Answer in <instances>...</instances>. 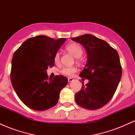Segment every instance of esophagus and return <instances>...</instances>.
<instances>
[{
  "label": "esophagus",
  "instance_id": "obj_1",
  "mask_svg": "<svg viewBox=\"0 0 135 135\" xmlns=\"http://www.w3.org/2000/svg\"><path fill=\"white\" fill-rule=\"evenodd\" d=\"M74 79H73L72 78H68V81H69V83H70V82H72Z\"/></svg>",
  "mask_w": 135,
  "mask_h": 135
}]
</instances>
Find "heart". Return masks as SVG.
<instances>
[{
  "instance_id": "heart-1",
  "label": "heart",
  "mask_w": 135,
  "mask_h": 135,
  "mask_svg": "<svg viewBox=\"0 0 135 135\" xmlns=\"http://www.w3.org/2000/svg\"><path fill=\"white\" fill-rule=\"evenodd\" d=\"M66 50L69 51L71 55L74 56L75 58L77 59H79L83 54V47L79 44H76V43H72V44L67 45L66 46ZM60 53L57 52L55 55V56H54V60H55L56 63H58L60 61ZM76 68L74 67V66H72V67H63L62 69H61L60 72L65 75L72 76L73 74H74V73L76 72Z\"/></svg>"
}]
</instances>
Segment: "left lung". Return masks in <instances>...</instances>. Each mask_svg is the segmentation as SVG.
Here are the masks:
<instances>
[{
	"instance_id": "1",
	"label": "left lung",
	"mask_w": 135,
	"mask_h": 135,
	"mask_svg": "<svg viewBox=\"0 0 135 135\" xmlns=\"http://www.w3.org/2000/svg\"><path fill=\"white\" fill-rule=\"evenodd\" d=\"M72 40L83 45L88 54L87 63L79 76L89 83L86 86L82 83L81 89L75 94V102L86 109H98L112 99L120 82L122 67L119 55L106 41L91 34Z\"/></svg>"
}]
</instances>
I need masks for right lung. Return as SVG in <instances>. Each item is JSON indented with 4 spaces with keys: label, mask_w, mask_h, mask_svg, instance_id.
<instances>
[{
    "label": "right lung",
    "mask_w": 135,
    "mask_h": 135,
    "mask_svg": "<svg viewBox=\"0 0 135 135\" xmlns=\"http://www.w3.org/2000/svg\"><path fill=\"white\" fill-rule=\"evenodd\" d=\"M65 41L38 35L25 41L14 53L11 80L18 97L28 107L42 111L58 103L68 79L61 75L48 80L46 70L55 65V55Z\"/></svg>",
    "instance_id": "1"
}]
</instances>
